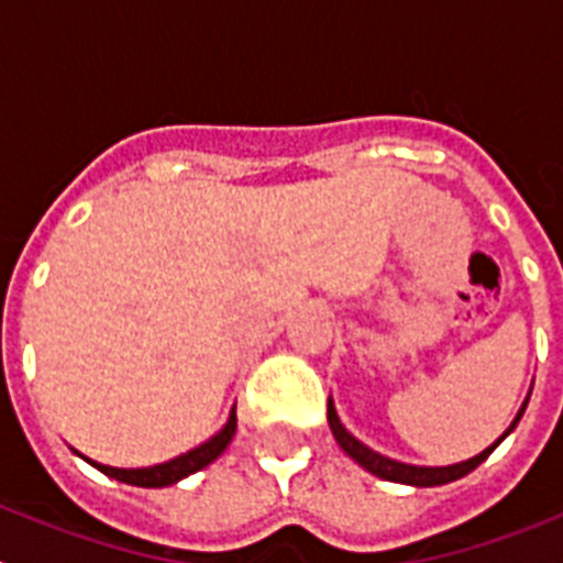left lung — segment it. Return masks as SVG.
<instances>
[{"mask_svg":"<svg viewBox=\"0 0 563 563\" xmlns=\"http://www.w3.org/2000/svg\"><path fill=\"white\" fill-rule=\"evenodd\" d=\"M530 391H533V389H530ZM527 400H530V397H527ZM527 400L521 402L519 415L514 417V422H510V426H507V431H505V434L499 437V440L494 442V445H487V449L482 451V454L471 456V460H465V462H454V465H442V467H431V465H409V462H397V460H391V456L377 454V451H372L369 445H363V442L357 440V437H352L350 431L343 429V422H341V417H338L335 402H332V397H330V406H327V420H330L332 437H335V440H338V445H341V449H343V454L352 456V460H355L357 465H361V467H366V471H369V474L380 476V479L400 482V485L434 487V485H449V482L462 479V476L471 474V471H474L476 465H482V462H485L487 456L494 454L496 445H499V442L505 440V437L510 434V431H514L516 426H519L521 415H525V409H527Z\"/></svg>","mask_w":563,"mask_h":563,"instance_id":"1","label":"left lung"}]
</instances>
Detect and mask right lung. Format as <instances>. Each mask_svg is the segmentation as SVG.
Masks as SVG:
<instances>
[{
  "label": "right lung",
  "instance_id": "1",
  "mask_svg": "<svg viewBox=\"0 0 563 563\" xmlns=\"http://www.w3.org/2000/svg\"><path fill=\"white\" fill-rule=\"evenodd\" d=\"M233 434H236V406H233L231 415H228L225 426H222V429L217 431L211 440H206L202 445H197V449L186 451V454L174 456V460L161 462V465L112 467V465H101V462H96V460H87V456L78 454V451L76 454L84 456V460H87L92 467H98L101 474L112 476V479H118V482H126V485L168 487V485H177V482L186 479V476L197 474V471H202V467L211 465V462L217 460V456H220L228 445H231Z\"/></svg>",
  "mask_w": 563,
  "mask_h": 563
}]
</instances>
